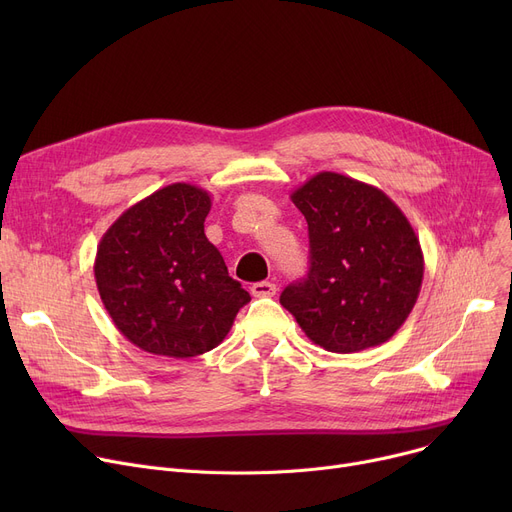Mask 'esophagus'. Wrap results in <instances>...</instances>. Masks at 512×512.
<instances>
[{
	"mask_svg": "<svg viewBox=\"0 0 512 512\" xmlns=\"http://www.w3.org/2000/svg\"><path fill=\"white\" fill-rule=\"evenodd\" d=\"M251 292H253V297H274V294H276V284H272V282H255L251 286Z\"/></svg>",
	"mask_w": 512,
	"mask_h": 512,
	"instance_id": "1",
	"label": "esophagus"
}]
</instances>
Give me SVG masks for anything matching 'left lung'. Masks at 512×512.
Returning a JSON list of instances; mask_svg holds the SVG:
<instances>
[{"mask_svg":"<svg viewBox=\"0 0 512 512\" xmlns=\"http://www.w3.org/2000/svg\"><path fill=\"white\" fill-rule=\"evenodd\" d=\"M309 226L307 278L280 294L309 340L359 353L390 340L413 311L423 253L407 215L380 188L319 172L290 195Z\"/></svg>","mask_w":512,"mask_h":512,"instance_id":"left-lung-1","label":"left lung"}]
</instances>
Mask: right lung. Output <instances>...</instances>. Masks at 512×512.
I'll use <instances>...</instances> for the list:
<instances>
[{
    "label": "right lung",
    "mask_w": 512,
    "mask_h": 512,
    "mask_svg": "<svg viewBox=\"0 0 512 512\" xmlns=\"http://www.w3.org/2000/svg\"><path fill=\"white\" fill-rule=\"evenodd\" d=\"M211 195L176 182L128 207L97 245L95 282L114 326L147 353L218 346L251 297L205 236Z\"/></svg>",
    "instance_id": "obj_1"
}]
</instances>
